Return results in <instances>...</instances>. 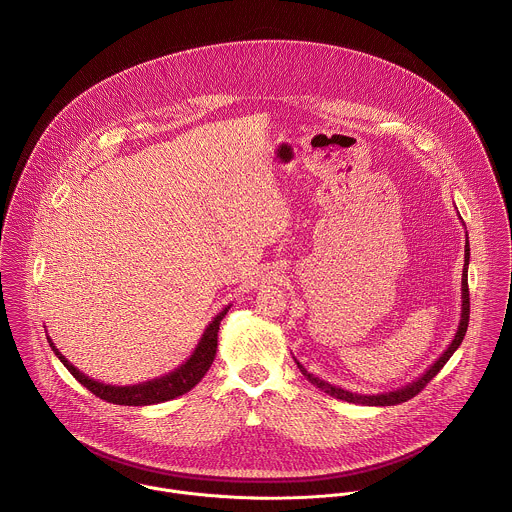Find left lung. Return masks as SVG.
Returning <instances> with one entry per match:
<instances>
[{
  "label": "left lung",
  "mask_w": 512,
  "mask_h": 512,
  "mask_svg": "<svg viewBox=\"0 0 512 512\" xmlns=\"http://www.w3.org/2000/svg\"><path fill=\"white\" fill-rule=\"evenodd\" d=\"M467 236V234H465ZM467 268H469V240H465V264H463V276H461V317H459V325H457V331H455V337L453 341L447 345V349L439 355L438 361L434 365H430V368L418 376L416 380L408 382L406 386L402 388H396V390H388V392H378V394H357V392H351V390H345V388H339V386H333L331 382H325L321 380L319 376L307 372V368L301 365L295 357V365L301 370V374L313 384L317 386L319 390H323L325 394L333 396V398H339V400H345V402H353V404H363V406H396V404H402L410 398H414L436 374L443 368V365L451 359V355L459 349L465 333H467V325H469V286H467Z\"/></svg>",
  "instance_id": "1"
}]
</instances>
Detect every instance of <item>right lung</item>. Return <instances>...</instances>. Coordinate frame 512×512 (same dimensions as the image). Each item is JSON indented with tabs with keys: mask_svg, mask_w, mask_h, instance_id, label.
<instances>
[{
	"mask_svg": "<svg viewBox=\"0 0 512 512\" xmlns=\"http://www.w3.org/2000/svg\"><path fill=\"white\" fill-rule=\"evenodd\" d=\"M228 309H230V305H226L220 313L213 317V321L207 325L205 333L201 335L195 351L183 365L177 366L175 370H171L163 376L151 378L142 384H132V386L104 384V382H98V380L86 376L73 363H69L65 359V355L59 353V349L55 347V343L51 341L49 335H47V341H49L53 353L59 357V361L63 365L67 366V370L73 374L74 378L82 386H86L92 394H96L98 398L112 402V404H120V406H151V404H159L165 400H173V398L189 392L203 380V376L207 374V370L215 361L217 345H219L220 321L228 313Z\"/></svg>",
	"mask_w": 512,
	"mask_h": 512,
	"instance_id": "add662e5",
	"label": "right lung"
}]
</instances>
